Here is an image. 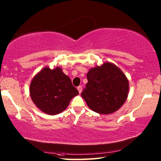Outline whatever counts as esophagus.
<instances>
[{
	"label": "esophagus",
	"mask_w": 161,
	"mask_h": 161,
	"mask_svg": "<svg viewBox=\"0 0 161 161\" xmlns=\"http://www.w3.org/2000/svg\"><path fill=\"white\" fill-rule=\"evenodd\" d=\"M77 90H78V91H79V93H81V91H82V87H81V86H79L77 87Z\"/></svg>",
	"instance_id": "1"
}]
</instances>
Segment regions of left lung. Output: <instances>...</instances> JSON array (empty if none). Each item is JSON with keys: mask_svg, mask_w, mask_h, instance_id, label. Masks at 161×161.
Masks as SVG:
<instances>
[{"mask_svg": "<svg viewBox=\"0 0 161 161\" xmlns=\"http://www.w3.org/2000/svg\"><path fill=\"white\" fill-rule=\"evenodd\" d=\"M87 80L81 95L88 107L97 114L106 115L116 111L128 97L127 78L114 64L106 62L91 68Z\"/></svg>", "mask_w": 161, "mask_h": 161, "instance_id": "8db88e82", "label": "left lung"}]
</instances>
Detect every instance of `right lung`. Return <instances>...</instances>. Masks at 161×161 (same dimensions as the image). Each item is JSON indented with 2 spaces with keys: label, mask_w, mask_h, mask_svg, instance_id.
I'll list each match as a JSON object with an SVG mask.
<instances>
[{
  "label": "right lung",
  "mask_w": 161,
  "mask_h": 161,
  "mask_svg": "<svg viewBox=\"0 0 161 161\" xmlns=\"http://www.w3.org/2000/svg\"><path fill=\"white\" fill-rule=\"evenodd\" d=\"M30 94L36 107L54 115L64 111L79 92L61 68L45 67L32 79Z\"/></svg>",
  "instance_id": "1"
}]
</instances>
